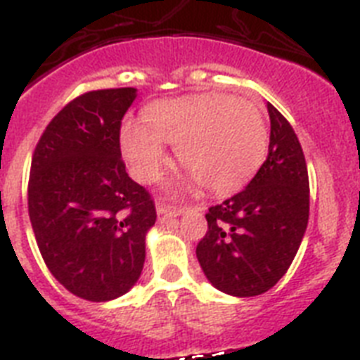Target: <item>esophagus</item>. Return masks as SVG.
I'll list each match as a JSON object with an SVG mask.
<instances>
[{"label":"esophagus","mask_w":360,"mask_h":360,"mask_svg":"<svg viewBox=\"0 0 360 360\" xmlns=\"http://www.w3.org/2000/svg\"><path fill=\"white\" fill-rule=\"evenodd\" d=\"M179 214H181L179 207L162 205V203L157 207V216H159V221H166V220H170V218H177Z\"/></svg>","instance_id":"34e87169"}]
</instances>
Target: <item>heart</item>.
Returning <instances> with one entry per match:
<instances>
[{
  "instance_id": "heart-1",
  "label": "heart",
  "mask_w": 360,
  "mask_h": 360,
  "mask_svg": "<svg viewBox=\"0 0 360 360\" xmlns=\"http://www.w3.org/2000/svg\"><path fill=\"white\" fill-rule=\"evenodd\" d=\"M166 144L186 166V185L201 183L212 194L242 188L264 162L268 131L253 101L229 94L159 99L144 109V124L129 120L120 148L140 183H155L168 165Z\"/></svg>"
}]
</instances>
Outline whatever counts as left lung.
Listing matches in <instances>:
<instances>
[{
    "label": "left lung",
    "mask_w": 360,
    "mask_h": 360,
    "mask_svg": "<svg viewBox=\"0 0 360 360\" xmlns=\"http://www.w3.org/2000/svg\"><path fill=\"white\" fill-rule=\"evenodd\" d=\"M268 157L246 188L210 207L195 255L218 290L264 294L290 268L309 221V174L292 125L268 103Z\"/></svg>",
    "instance_id": "obj_1"
}]
</instances>
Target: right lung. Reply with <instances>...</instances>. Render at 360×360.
Returning <instances> with one entry per match:
<instances>
[{"mask_svg":"<svg viewBox=\"0 0 360 360\" xmlns=\"http://www.w3.org/2000/svg\"><path fill=\"white\" fill-rule=\"evenodd\" d=\"M136 89L92 90L48 124L31 160L27 205L38 250L60 285L110 302L139 281L157 220L150 192L122 160V118Z\"/></svg>","mask_w":360,"mask_h":360,"instance_id":"add662e5","label":"right lung"}]
</instances>
